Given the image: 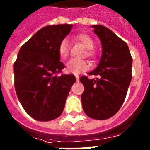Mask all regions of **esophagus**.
I'll use <instances>...</instances> for the list:
<instances>
[{"mask_svg":"<svg viewBox=\"0 0 150 150\" xmlns=\"http://www.w3.org/2000/svg\"><path fill=\"white\" fill-rule=\"evenodd\" d=\"M75 79H76V81H77V82L79 81V76L78 75H75Z\"/></svg>","mask_w":150,"mask_h":150,"instance_id":"34e87169","label":"esophagus"}]
</instances>
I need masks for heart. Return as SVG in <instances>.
<instances>
[{"instance_id": "obj_1", "label": "heart", "mask_w": 150, "mask_h": 150, "mask_svg": "<svg viewBox=\"0 0 150 150\" xmlns=\"http://www.w3.org/2000/svg\"><path fill=\"white\" fill-rule=\"evenodd\" d=\"M76 40L80 41L87 50V56L92 58L96 57V52L93 50L95 43L93 39L92 38L89 34L80 33L75 36ZM69 54V43L67 39H64L61 40L58 46V54L61 59L66 58ZM89 64L86 61H79L76 59H71L66 64V72L72 73V74H79L82 71L89 69Z\"/></svg>"}]
</instances>
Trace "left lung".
Wrapping results in <instances>:
<instances>
[{
  "mask_svg": "<svg viewBox=\"0 0 150 150\" xmlns=\"http://www.w3.org/2000/svg\"><path fill=\"white\" fill-rule=\"evenodd\" d=\"M102 43V57L89 79L82 76L85 90L81 96L82 108L87 116L96 120L111 117L125 100L132 80V57L127 43L108 28L92 25Z\"/></svg>",
  "mask_w": 150,
  "mask_h": 150,
  "instance_id": "obj_1",
  "label": "left lung"
}]
</instances>
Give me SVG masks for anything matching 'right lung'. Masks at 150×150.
Wrapping results in <instances>:
<instances>
[{"mask_svg": "<svg viewBox=\"0 0 150 150\" xmlns=\"http://www.w3.org/2000/svg\"><path fill=\"white\" fill-rule=\"evenodd\" d=\"M73 25H48L23 44L14 63L15 88L27 114L35 120L48 121L63 112L74 75H58L64 68L58 46Z\"/></svg>", "mask_w": 150, "mask_h": 150, "instance_id": "1", "label": "right lung"}]
</instances>
